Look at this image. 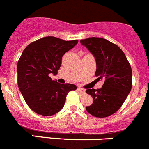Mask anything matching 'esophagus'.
I'll return each instance as SVG.
<instances>
[{
	"instance_id": "1",
	"label": "esophagus",
	"mask_w": 149,
	"mask_h": 149,
	"mask_svg": "<svg viewBox=\"0 0 149 149\" xmlns=\"http://www.w3.org/2000/svg\"><path fill=\"white\" fill-rule=\"evenodd\" d=\"M77 90L80 91V93L82 94V95H84V94L86 93V90L84 89V88H80V87H78V88H77Z\"/></svg>"
}]
</instances>
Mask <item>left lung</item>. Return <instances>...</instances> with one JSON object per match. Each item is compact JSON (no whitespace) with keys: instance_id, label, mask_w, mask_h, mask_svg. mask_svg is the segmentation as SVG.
<instances>
[{"instance_id":"8db88e82","label":"left lung","mask_w":149,"mask_h":149,"mask_svg":"<svg viewBox=\"0 0 149 149\" xmlns=\"http://www.w3.org/2000/svg\"><path fill=\"white\" fill-rule=\"evenodd\" d=\"M96 61L95 76L104 80L101 88L86 89L93 103L86 107L94 117H106L121 107L132 89V71L123 52L119 46L101 38L80 40Z\"/></svg>"}]
</instances>
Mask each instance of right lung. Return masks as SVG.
<instances>
[{
	"label": "right lung",
	"instance_id": "1",
	"mask_svg": "<svg viewBox=\"0 0 149 149\" xmlns=\"http://www.w3.org/2000/svg\"><path fill=\"white\" fill-rule=\"evenodd\" d=\"M78 43L52 36L40 38L29 44L17 62V85L26 103L32 111L43 116H52L63 108L65 97L74 84H61L52 80L62 57Z\"/></svg>",
	"mask_w": 149,
	"mask_h": 149
}]
</instances>
